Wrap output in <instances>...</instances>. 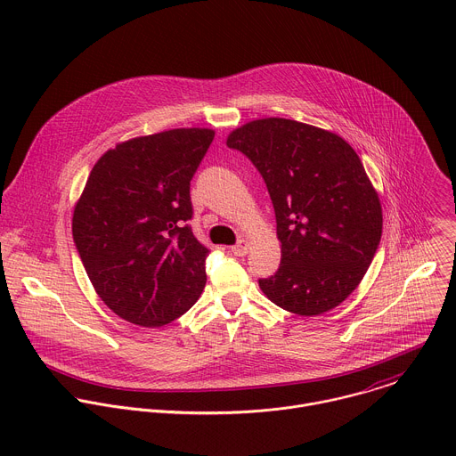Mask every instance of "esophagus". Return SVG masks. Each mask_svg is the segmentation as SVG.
Wrapping results in <instances>:
<instances>
[{
    "label": "esophagus",
    "mask_w": 456,
    "mask_h": 456,
    "mask_svg": "<svg viewBox=\"0 0 456 456\" xmlns=\"http://www.w3.org/2000/svg\"><path fill=\"white\" fill-rule=\"evenodd\" d=\"M231 250H232V254H234V256H245V254L248 252V241L241 238L236 245H232V248H231Z\"/></svg>",
    "instance_id": "34e87169"
}]
</instances>
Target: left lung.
Listing matches in <instances>:
<instances>
[{
    "mask_svg": "<svg viewBox=\"0 0 456 456\" xmlns=\"http://www.w3.org/2000/svg\"><path fill=\"white\" fill-rule=\"evenodd\" d=\"M227 146L264 176L276 213L281 264L259 289L299 315L343 303L382 234L380 202L357 153L336 134L278 117L234 129Z\"/></svg>",
    "mask_w": 456,
    "mask_h": 456,
    "instance_id": "left-lung-1",
    "label": "left lung"
}]
</instances>
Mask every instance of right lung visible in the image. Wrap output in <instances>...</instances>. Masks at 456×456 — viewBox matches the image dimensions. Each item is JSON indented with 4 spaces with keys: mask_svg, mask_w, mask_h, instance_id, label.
<instances>
[{
    "mask_svg": "<svg viewBox=\"0 0 456 456\" xmlns=\"http://www.w3.org/2000/svg\"><path fill=\"white\" fill-rule=\"evenodd\" d=\"M213 139V129L180 127L126 141L86 180L74 243L99 297L129 322L162 327L206 287L209 248L189 225V189Z\"/></svg>",
    "mask_w": 456,
    "mask_h": 456,
    "instance_id": "obj_1",
    "label": "right lung"
}]
</instances>
